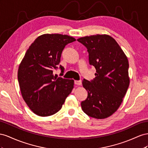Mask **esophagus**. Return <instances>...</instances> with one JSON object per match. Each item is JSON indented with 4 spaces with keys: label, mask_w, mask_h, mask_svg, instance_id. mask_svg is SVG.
Instances as JSON below:
<instances>
[{
    "label": "esophagus",
    "mask_w": 148,
    "mask_h": 148,
    "mask_svg": "<svg viewBox=\"0 0 148 148\" xmlns=\"http://www.w3.org/2000/svg\"><path fill=\"white\" fill-rule=\"evenodd\" d=\"M74 84L77 86H81L82 82H81V81H75Z\"/></svg>",
    "instance_id": "34e87169"
}]
</instances>
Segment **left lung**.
Segmentation results:
<instances>
[{"instance_id":"1","label":"left lung","mask_w":148,"mask_h":148,"mask_svg":"<svg viewBox=\"0 0 148 148\" xmlns=\"http://www.w3.org/2000/svg\"><path fill=\"white\" fill-rule=\"evenodd\" d=\"M77 41L87 48L89 64L96 69L94 80L82 81L88 95L82 109L92 118L106 119L119 108L129 87L128 58L110 35L87 36Z\"/></svg>"}]
</instances>
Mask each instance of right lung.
Segmentation results:
<instances>
[{
  "mask_svg": "<svg viewBox=\"0 0 148 148\" xmlns=\"http://www.w3.org/2000/svg\"><path fill=\"white\" fill-rule=\"evenodd\" d=\"M74 38L61 34L39 36L29 46L18 70L21 94L36 115L48 116L60 111L74 88V80L54 75L62 50ZM61 73L64 67L60 66Z\"/></svg>",
  "mask_w": 148,
  "mask_h": 148,
  "instance_id": "add662e5",
  "label": "right lung"
}]
</instances>
